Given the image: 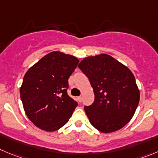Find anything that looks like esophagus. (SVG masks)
Masks as SVG:
<instances>
[{
	"mask_svg": "<svg viewBox=\"0 0 158 158\" xmlns=\"http://www.w3.org/2000/svg\"><path fill=\"white\" fill-rule=\"evenodd\" d=\"M78 100H79V102H82V97H81V96H80V97H78Z\"/></svg>",
	"mask_w": 158,
	"mask_h": 158,
	"instance_id": "esophagus-1",
	"label": "esophagus"
}]
</instances>
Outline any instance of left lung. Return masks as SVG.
I'll use <instances>...</instances> for the list:
<instances>
[{"label":"left lung","mask_w":158,"mask_h":158,"mask_svg":"<svg viewBox=\"0 0 158 158\" xmlns=\"http://www.w3.org/2000/svg\"><path fill=\"white\" fill-rule=\"evenodd\" d=\"M78 67L94 89V102L84 107L91 125L104 133L123 128L133 117L140 97L130 69L106 54L86 57Z\"/></svg>","instance_id":"obj_1"}]
</instances>
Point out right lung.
I'll return each instance as SVG.
<instances>
[{"mask_svg": "<svg viewBox=\"0 0 158 158\" xmlns=\"http://www.w3.org/2000/svg\"><path fill=\"white\" fill-rule=\"evenodd\" d=\"M79 61L75 56L53 51L25 74L20 97L26 114L39 129L58 130L72 115L78 104L68 95V80Z\"/></svg>", "mask_w": 158, "mask_h": 158, "instance_id": "obj_1", "label": "right lung"}]
</instances>
